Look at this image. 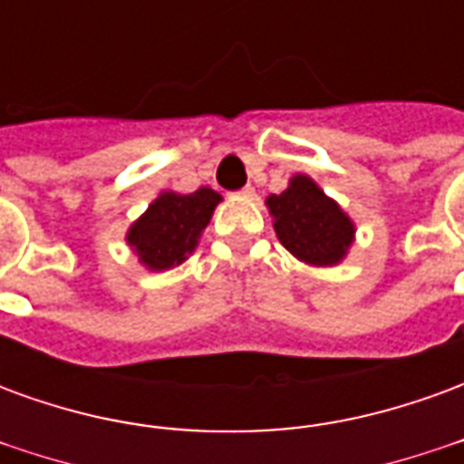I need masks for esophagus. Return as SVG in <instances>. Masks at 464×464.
Returning a JSON list of instances; mask_svg holds the SVG:
<instances>
[{
    "label": "esophagus",
    "mask_w": 464,
    "mask_h": 464,
    "mask_svg": "<svg viewBox=\"0 0 464 464\" xmlns=\"http://www.w3.org/2000/svg\"><path fill=\"white\" fill-rule=\"evenodd\" d=\"M238 196H243V198H253V196H256V188H253V186H246V188L238 191Z\"/></svg>",
    "instance_id": "1"
}]
</instances>
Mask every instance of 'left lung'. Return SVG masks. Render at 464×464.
Wrapping results in <instances>:
<instances>
[{
    "mask_svg": "<svg viewBox=\"0 0 464 464\" xmlns=\"http://www.w3.org/2000/svg\"><path fill=\"white\" fill-rule=\"evenodd\" d=\"M266 208L283 248L305 266L333 268L355 243V221L305 173H295L283 193H271Z\"/></svg>",
    "mask_w": 464,
    "mask_h": 464,
    "instance_id": "obj_1",
    "label": "left lung"
}]
</instances>
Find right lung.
Segmentation results:
<instances>
[{
    "label": "right lung",
    "instance_id": "add662e5",
    "mask_svg": "<svg viewBox=\"0 0 464 464\" xmlns=\"http://www.w3.org/2000/svg\"><path fill=\"white\" fill-rule=\"evenodd\" d=\"M221 201V193L208 186L193 193L161 191L129 226L126 246L146 271H171L196 251Z\"/></svg>",
    "mask_w": 464,
    "mask_h": 464
}]
</instances>
